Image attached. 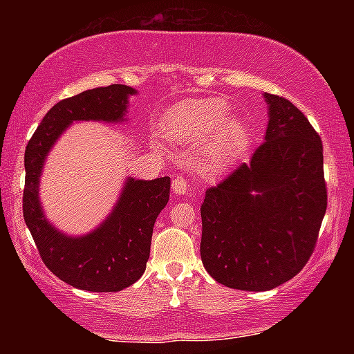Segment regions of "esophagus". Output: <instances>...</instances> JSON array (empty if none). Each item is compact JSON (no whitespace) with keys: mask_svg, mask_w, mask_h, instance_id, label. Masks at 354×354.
I'll return each instance as SVG.
<instances>
[{"mask_svg":"<svg viewBox=\"0 0 354 354\" xmlns=\"http://www.w3.org/2000/svg\"><path fill=\"white\" fill-rule=\"evenodd\" d=\"M172 190L174 193H177V195H183V193L192 190V183L190 180H187L185 177H177L172 180Z\"/></svg>","mask_w":354,"mask_h":354,"instance_id":"1","label":"esophagus"}]
</instances>
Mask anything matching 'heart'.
<instances>
[{
	"label": "heart",
	"instance_id": "b5f03b06",
	"mask_svg": "<svg viewBox=\"0 0 354 354\" xmlns=\"http://www.w3.org/2000/svg\"><path fill=\"white\" fill-rule=\"evenodd\" d=\"M230 106L222 98L193 100L177 104L167 115V137L178 143H201L214 132L209 145L212 161H221L245 142L246 125L239 118H227Z\"/></svg>",
	"mask_w": 354,
	"mask_h": 354
}]
</instances>
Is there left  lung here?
Returning <instances> with one entry per match:
<instances>
[{"label": "left lung", "mask_w": 354, "mask_h": 354, "mask_svg": "<svg viewBox=\"0 0 354 354\" xmlns=\"http://www.w3.org/2000/svg\"><path fill=\"white\" fill-rule=\"evenodd\" d=\"M269 125L250 164L206 190L201 261L229 288L288 282L316 248L327 209L322 140L292 101L264 93Z\"/></svg>", "instance_id": "8db88e82"}]
</instances>
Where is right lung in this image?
<instances>
[{"instance_id": "right-lung-1", "label": "right lung", "mask_w": 354, "mask_h": 354, "mask_svg": "<svg viewBox=\"0 0 354 354\" xmlns=\"http://www.w3.org/2000/svg\"><path fill=\"white\" fill-rule=\"evenodd\" d=\"M137 91L130 86L114 84L61 100L43 118L24 156V221L40 258L62 282L86 292H119L142 277L149 258L154 222L169 201L171 177L129 178L108 219L79 239L61 234L46 221L38 200V182L48 151L67 125L74 120L120 122L129 95Z\"/></svg>"}]
</instances>
